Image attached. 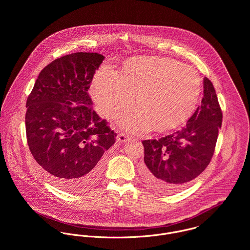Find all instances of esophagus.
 <instances>
[{
  "instance_id": "obj_1",
  "label": "esophagus",
  "mask_w": 250,
  "mask_h": 250,
  "mask_svg": "<svg viewBox=\"0 0 250 250\" xmlns=\"http://www.w3.org/2000/svg\"><path fill=\"white\" fill-rule=\"evenodd\" d=\"M117 141L119 143H126V142L129 141V137L127 135H125V134H119L117 136Z\"/></svg>"
}]
</instances>
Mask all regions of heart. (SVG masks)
Masks as SVG:
<instances>
[{
	"mask_svg": "<svg viewBox=\"0 0 250 250\" xmlns=\"http://www.w3.org/2000/svg\"><path fill=\"white\" fill-rule=\"evenodd\" d=\"M200 93L201 80L195 69L159 56L127 61L120 73L104 64L91 84L92 98L104 117H116L136 96L139 107L122 119L130 132L176 128L193 113Z\"/></svg>",
	"mask_w": 250,
	"mask_h": 250,
	"instance_id": "heart-1",
	"label": "heart"
}]
</instances>
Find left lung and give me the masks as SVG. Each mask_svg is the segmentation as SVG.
I'll use <instances>...</instances> for the list:
<instances>
[{"mask_svg": "<svg viewBox=\"0 0 250 250\" xmlns=\"http://www.w3.org/2000/svg\"><path fill=\"white\" fill-rule=\"evenodd\" d=\"M201 105L177 132L143 141L144 182L163 193H173L200 175L210 164L221 127L222 112L212 82L203 80Z\"/></svg>", "mask_w": 250, "mask_h": 250, "instance_id": "obj_1", "label": "left lung"}]
</instances>
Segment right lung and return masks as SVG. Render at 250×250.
<instances>
[{
  "instance_id": "obj_1",
  "label": "right lung",
  "mask_w": 250,
  "mask_h": 250,
  "mask_svg": "<svg viewBox=\"0 0 250 250\" xmlns=\"http://www.w3.org/2000/svg\"><path fill=\"white\" fill-rule=\"evenodd\" d=\"M105 57L74 53L39 73L27 100L28 145L44 175L70 192L93 186L102 174V156L116 134L92 108L88 95Z\"/></svg>"
}]
</instances>
